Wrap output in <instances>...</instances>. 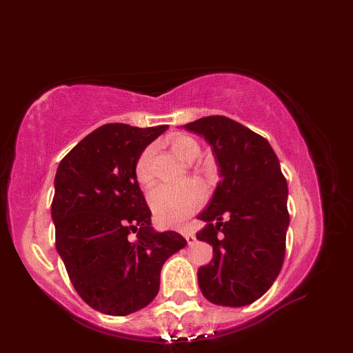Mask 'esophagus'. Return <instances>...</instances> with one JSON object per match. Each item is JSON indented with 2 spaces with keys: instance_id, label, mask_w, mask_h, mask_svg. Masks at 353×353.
I'll list each match as a JSON object with an SVG mask.
<instances>
[{
  "instance_id": "1",
  "label": "esophagus",
  "mask_w": 353,
  "mask_h": 353,
  "mask_svg": "<svg viewBox=\"0 0 353 353\" xmlns=\"http://www.w3.org/2000/svg\"><path fill=\"white\" fill-rule=\"evenodd\" d=\"M183 236H184V239L188 240L189 245H193L196 242V236L193 233H190V232H183Z\"/></svg>"
}]
</instances>
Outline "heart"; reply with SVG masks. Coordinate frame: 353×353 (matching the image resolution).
<instances>
[{"label": "heart", "mask_w": 353, "mask_h": 353, "mask_svg": "<svg viewBox=\"0 0 353 353\" xmlns=\"http://www.w3.org/2000/svg\"><path fill=\"white\" fill-rule=\"evenodd\" d=\"M170 147L174 154L180 159L192 161L199 154V144L194 139L186 134H174L170 139ZM153 147H145L140 153L134 173L136 179L143 186H148L153 181V169H152ZM206 199V189L197 180H190L188 183L172 186V184H159L150 194L148 201L156 220L161 226L176 228L183 221H186L193 213H196L203 201Z\"/></svg>", "instance_id": "1"}]
</instances>
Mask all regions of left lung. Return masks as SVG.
<instances>
[{"mask_svg": "<svg viewBox=\"0 0 353 353\" xmlns=\"http://www.w3.org/2000/svg\"><path fill=\"white\" fill-rule=\"evenodd\" d=\"M184 128L208 140L221 176L199 216L208 225L196 237L213 248V261L197 272L200 290L219 306L250 305L273 285L285 259L288 183L279 160L265 137L228 117Z\"/></svg>", "mask_w": 353, "mask_h": 353, "instance_id": "left-lung-1", "label": "left lung"}]
</instances>
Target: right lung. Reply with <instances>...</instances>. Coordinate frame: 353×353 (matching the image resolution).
I'll return each instance as SVG.
<instances>
[{
	"instance_id": "right-lung-1",
	"label": "right lung",
	"mask_w": 353,
	"mask_h": 353,
	"mask_svg": "<svg viewBox=\"0 0 353 353\" xmlns=\"http://www.w3.org/2000/svg\"><path fill=\"white\" fill-rule=\"evenodd\" d=\"M167 127L101 125L71 148L55 174V248L80 298L101 313L124 316L147 306L167 257L188 245L176 232L153 230L134 173L140 153Z\"/></svg>"
}]
</instances>
